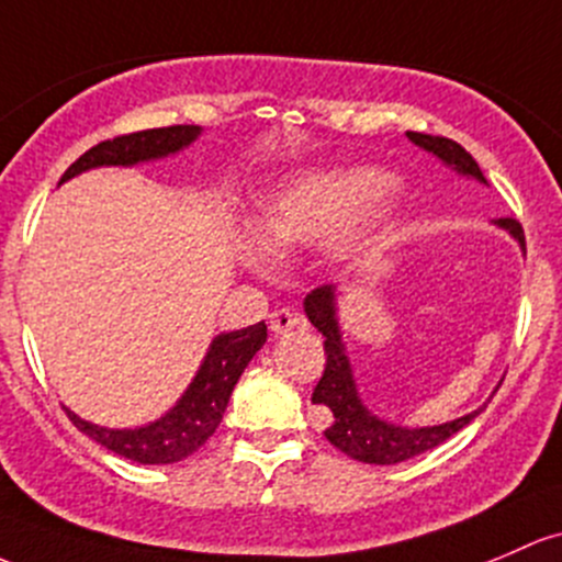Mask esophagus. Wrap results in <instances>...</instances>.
<instances>
[{
  "label": "esophagus",
  "mask_w": 562,
  "mask_h": 562,
  "mask_svg": "<svg viewBox=\"0 0 562 562\" xmlns=\"http://www.w3.org/2000/svg\"><path fill=\"white\" fill-rule=\"evenodd\" d=\"M269 323H271V330H274V334H291L293 328L304 326V323H301V317L293 310H274L271 312Z\"/></svg>",
  "instance_id": "obj_1"
}]
</instances>
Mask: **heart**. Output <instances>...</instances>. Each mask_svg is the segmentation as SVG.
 <instances>
[{"mask_svg": "<svg viewBox=\"0 0 562 562\" xmlns=\"http://www.w3.org/2000/svg\"><path fill=\"white\" fill-rule=\"evenodd\" d=\"M390 180L380 172H350L310 177L288 191L277 193L261 206L258 234L269 245L280 241H312L339 232L352 215L366 210L387 191ZM261 261V250L250 252Z\"/></svg>", "mask_w": 562, "mask_h": 562, "instance_id": "obj_1", "label": "heart"}]
</instances>
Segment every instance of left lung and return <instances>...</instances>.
<instances>
[{"mask_svg": "<svg viewBox=\"0 0 562 562\" xmlns=\"http://www.w3.org/2000/svg\"><path fill=\"white\" fill-rule=\"evenodd\" d=\"M406 137L415 142V145H420L423 150L439 156L441 161L450 164L460 175H469L476 177L480 182H487L480 164L454 139L430 137V134L420 132H406ZM498 226L506 228L515 239H519V245H525L522 226H519V221H515V217H498ZM304 312L312 321V326L326 336V341H323V347H326V371H323L321 382H317L315 393H312V404L328 406L330 425L323 434H326V439L336 450L350 454V458L360 460V463L390 465L434 450V447L445 445L450 436L458 434L463 425H469L484 409L482 406V409L471 412V415L458 417V420L445 425H434V428H401V425L382 423L358 398L350 360L345 356L339 326H336L334 288H315L304 299Z\"/></svg>", "mask_w": 562, "mask_h": 562, "instance_id": "left-lung-1", "label": "left lung"}]
</instances>
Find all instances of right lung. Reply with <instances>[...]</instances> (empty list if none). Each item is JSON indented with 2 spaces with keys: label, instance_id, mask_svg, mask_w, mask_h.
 <instances>
[{
  "label": "right lung",
  "instance_id": "1",
  "mask_svg": "<svg viewBox=\"0 0 562 562\" xmlns=\"http://www.w3.org/2000/svg\"><path fill=\"white\" fill-rule=\"evenodd\" d=\"M199 137V126H164V128H145V132L121 134L93 145L86 150L72 167L61 177L86 172L93 167H132V164L150 161V158L169 156L180 147L191 145ZM266 326L263 321L256 326H247L232 334H221L210 345L202 369H199L196 380L186 390L172 412L161 417V420L145 425V428L134 430H110L99 428L80 420L78 415L67 409V417L78 430L91 436L102 447H108L121 458L134 460V463L145 465H164L177 463V460L188 458L215 434V428L223 420L232 390L239 382L241 371L250 363L252 356L263 347Z\"/></svg>",
  "mask_w": 562,
  "mask_h": 562
}]
</instances>
